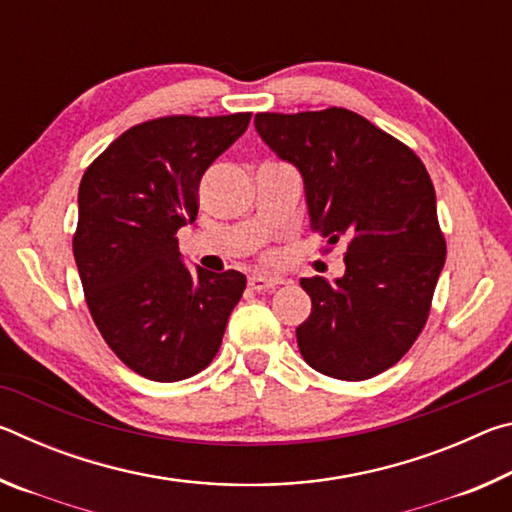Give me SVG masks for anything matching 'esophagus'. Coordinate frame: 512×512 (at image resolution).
Listing matches in <instances>:
<instances>
[{
    "label": "esophagus",
    "instance_id": "obj_1",
    "mask_svg": "<svg viewBox=\"0 0 512 512\" xmlns=\"http://www.w3.org/2000/svg\"><path fill=\"white\" fill-rule=\"evenodd\" d=\"M284 280L282 277H275V275H262V273H253L248 277V287L255 289V291H268V289H275L280 287Z\"/></svg>",
    "mask_w": 512,
    "mask_h": 512
}]
</instances>
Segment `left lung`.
<instances>
[{
  "instance_id": "1",
  "label": "left lung",
  "mask_w": 512,
  "mask_h": 512,
  "mask_svg": "<svg viewBox=\"0 0 512 512\" xmlns=\"http://www.w3.org/2000/svg\"><path fill=\"white\" fill-rule=\"evenodd\" d=\"M255 128L305 180L311 228L348 241L345 273L302 277L311 314L296 329L302 359L361 381L395 366L427 323L445 266L436 192L409 146L345 108L259 112Z\"/></svg>"
}]
</instances>
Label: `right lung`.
<instances>
[{
    "label": "right lung",
    "instance_id": "add662e5",
    "mask_svg": "<svg viewBox=\"0 0 512 512\" xmlns=\"http://www.w3.org/2000/svg\"><path fill=\"white\" fill-rule=\"evenodd\" d=\"M248 121L250 112L144 121L83 173L72 246L85 302L110 350L146 379L210 366L246 289L239 271H189L176 232L196 221L203 173Z\"/></svg>",
    "mask_w": 512,
    "mask_h": 512
}]
</instances>
